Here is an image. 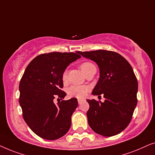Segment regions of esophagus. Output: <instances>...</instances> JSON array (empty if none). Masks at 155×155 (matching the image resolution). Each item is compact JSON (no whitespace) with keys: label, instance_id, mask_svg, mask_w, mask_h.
<instances>
[{"label":"esophagus","instance_id":"esophagus-1","mask_svg":"<svg viewBox=\"0 0 155 155\" xmlns=\"http://www.w3.org/2000/svg\"><path fill=\"white\" fill-rule=\"evenodd\" d=\"M83 101H84V99H78V104H81Z\"/></svg>","mask_w":155,"mask_h":155}]
</instances>
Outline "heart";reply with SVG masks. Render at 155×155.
<instances>
[{
	"label": "heart",
	"mask_w": 155,
	"mask_h": 155,
	"mask_svg": "<svg viewBox=\"0 0 155 155\" xmlns=\"http://www.w3.org/2000/svg\"><path fill=\"white\" fill-rule=\"evenodd\" d=\"M80 69L82 70V73H84L85 72L91 68L94 67V65L92 63L84 62L80 65ZM62 79L63 81L67 80V72L65 71L63 73ZM88 92V87L86 86L82 85H73L68 89V94L70 97H76V98L82 99L86 96L87 93Z\"/></svg>",
	"instance_id": "heart-1"
}]
</instances>
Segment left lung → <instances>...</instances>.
<instances>
[{
    "label": "left lung",
    "instance_id": "8db88e82",
    "mask_svg": "<svg viewBox=\"0 0 155 155\" xmlns=\"http://www.w3.org/2000/svg\"><path fill=\"white\" fill-rule=\"evenodd\" d=\"M78 53L98 65L99 78L92 94H102L105 98L104 102L87 99L88 124L103 136L117 135L130 124L137 102V81L132 67L121 55L111 51Z\"/></svg>",
    "mask_w": 155,
    "mask_h": 155
}]
</instances>
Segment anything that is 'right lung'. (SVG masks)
<instances>
[{"instance_id": "right-lung-1", "label": "right lung", "mask_w": 155, "mask_h": 155, "mask_svg": "<svg viewBox=\"0 0 155 155\" xmlns=\"http://www.w3.org/2000/svg\"><path fill=\"white\" fill-rule=\"evenodd\" d=\"M75 53L51 52L36 57L27 65L20 80L19 102L22 116L31 130L38 136L49 140L63 137L71 126V116L77 108L76 98L58 101L66 93L63 87V73L78 58Z\"/></svg>"}]
</instances>
